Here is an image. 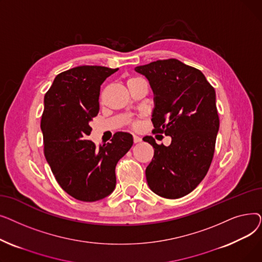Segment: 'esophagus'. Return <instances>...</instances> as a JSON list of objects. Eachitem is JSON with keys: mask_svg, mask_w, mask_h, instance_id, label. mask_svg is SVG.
<instances>
[{"mask_svg": "<svg viewBox=\"0 0 262 262\" xmlns=\"http://www.w3.org/2000/svg\"><path fill=\"white\" fill-rule=\"evenodd\" d=\"M133 139H134L135 143H139L142 141V138H140V137H138V136H134Z\"/></svg>", "mask_w": 262, "mask_h": 262, "instance_id": "1", "label": "esophagus"}]
</instances>
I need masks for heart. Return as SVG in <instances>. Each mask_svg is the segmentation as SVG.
<instances>
[{"label":"heart","instance_id":"1","mask_svg":"<svg viewBox=\"0 0 262 262\" xmlns=\"http://www.w3.org/2000/svg\"><path fill=\"white\" fill-rule=\"evenodd\" d=\"M142 78H140V77H130V78H128V80H127V85L129 86V85H132L133 82H136V81H138V80H141ZM133 127H137L138 126V122H134L133 124Z\"/></svg>","mask_w":262,"mask_h":262}]
</instances>
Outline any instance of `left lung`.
Instances as JSON below:
<instances>
[{"instance_id": "1", "label": "left lung", "mask_w": 262, "mask_h": 262, "mask_svg": "<svg viewBox=\"0 0 262 262\" xmlns=\"http://www.w3.org/2000/svg\"><path fill=\"white\" fill-rule=\"evenodd\" d=\"M135 70L154 92V130L172 138L169 146L143 138L155 148L145 170L147 185L162 198H183L204 180L213 158L220 126L215 91L200 70L174 58Z\"/></svg>"}]
</instances>
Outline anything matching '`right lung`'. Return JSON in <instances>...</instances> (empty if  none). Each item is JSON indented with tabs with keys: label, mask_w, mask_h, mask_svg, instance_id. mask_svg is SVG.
I'll use <instances>...</instances> for the list:
<instances>
[{
	"label": "right lung",
	"mask_w": 262,
	"mask_h": 262,
	"mask_svg": "<svg viewBox=\"0 0 262 262\" xmlns=\"http://www.w3.org/2000/svg\"><path fill=\"white\" fill-rule=\"evenodd\" d=\"M117 71L101 66L75 67L55 77L45 95V156L60 187L78 201L95 202L112 193L117 163L134 143L133 136L122 132L99 147L88 140L90 122L99 114L101 85Z\"/></svg>",
	"instance_id": "1"
}]
</instances>
